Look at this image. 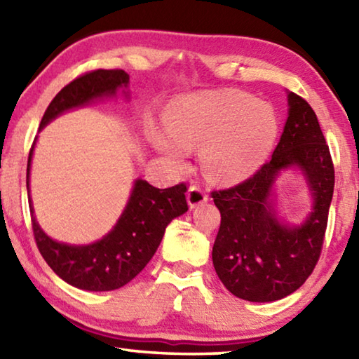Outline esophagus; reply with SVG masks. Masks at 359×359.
<instances>
[{"label": "esophagus", "mask_w": 359, "mask_h": 359, "mask_svg": "<svg viewBox=\"0 0 359 359\" xmlns=\"http://www.w3.org/2000/svg\"><path fill=\"white\" fill-rule=\"evenodd\" d=\"M187 199H188V205L193 209V208H196V205L208 201V194H205V191L201 187L191 185L190 188H188Z\"/></svg>", "instance_id": "esophagus-1"}]
</instances>
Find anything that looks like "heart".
<instances>
[{
    "instance_id": "heart-1",
    "label": "heart",
    "mask_w": 359,
    "mask_h": 359,
    "mask_svg": "<svg viewBox=\"0 0 359 359\" xmlns=\"http://www.w3.org/2000/svg\"><path fill=\"white\" fill-rule=\"evenodd\" d=\"M165 121L169 135H156L155 147L182 161L188 147L203 144L204 169L210 177L224 182L257 171L278 136L276 112L234 90L184 96L168 107Z\"/></svg>"
}]
</instances>
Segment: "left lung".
<instances>
[{
    "instance_id": "8db88e82",
    "label": "left lung",
    "mask_w": 359,
    "mask_h": 359,
    "mask_svg": "<svg viewBox=\"0 0 359 359\" xmlns=\"http://www.w3.org/2000/svg\"><path fill=\"white\" fill-rule=\"evenodd\" d=\"M299 167L314 198L306 222L290 227L278 220L271 187L278 174ZM334 191L330 147L313 109L288 93V118L271 161L242 184L214 190L220 210L212 261L231 293L250 302H271L296 291L318 263Z\"/></svg>"
}]
</instances>
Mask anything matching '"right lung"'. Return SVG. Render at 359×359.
<instances>
[{
	"label": "right lung",
	"mask_w": 359,
	"mask_h": 359,
	"mask_svg": "<svg viewBox=\"0 0 359 359\" xmlns=\"http://www.w3.org/2000/svg\"><path fill=\"white\" fill-rule=\"evenodd\" d=\"M128 82L130 76L123 69H96L74 79L60 90L48 104L39 130L69 109L85 106L106 96H115L118 88L128 87ZM34 144L28 156V193ZM185 193V184L161 190L137 179L128 204L115 226L104 238L88 245L63 244L48 238L36 222L32 205L29 212L36 245L52 271L72 287L88 291L121 288L147 266L165 236L168 224L188 210Z\"/></svg>",
	"instance_id": "right-lung-1"
}]
</instances>
